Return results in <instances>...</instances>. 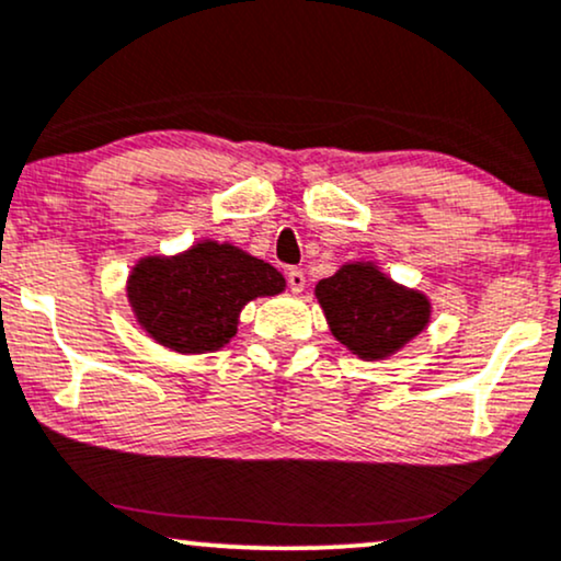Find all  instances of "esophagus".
Segmentation results:
<instances>
[{"instance_id": "34e87169", "label": "esophagus", "mask_w": 561, "mask_h": 561, "mask_svg": "<svg viewBox=\"0 0 561 561\" xmlns=\"http://www.w3.org/2000/svg\"><path fill=\"white\" fill-rule=\"evenodd\" d=\"M287 285L293 293H302V287H306V274H302V268H287Z\"/></svg>"}]
</instances>
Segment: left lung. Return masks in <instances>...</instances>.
Returning a JSON list of instances; mask_svg holds the SVG:
<instances>
[{
    "label": "left lung",
    "instance_id": "left-lung-1",
    "mask_svg": "<svg viewBox=\"0 0 561 561\" xmlns=\"http://www.w3.org/2000/svg\"><path fill=\"white\" fill-rule=\"evenodd\" d=\"M329 329L363 360H383L428 327L431 302L417 289L391 282L366 261L345 263L316 285Z\"/></svg>",
    "mask_w": 561,
    "mask_h": 561
}]
</instances>
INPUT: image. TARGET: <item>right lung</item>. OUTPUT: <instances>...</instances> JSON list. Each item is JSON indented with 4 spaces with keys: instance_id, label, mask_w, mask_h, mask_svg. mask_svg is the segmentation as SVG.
<instances>
[{
    "instance_id": "right-lung-1",
    "label": "right lung",
    "mask_w": 561,
    "mask_h": 561,
    "mask_svg": "<svg viewBox=\"0 0 561 561\" xmlns=\"http://www.w3.org/2000/svg\"><path fill=\"white\" fill-rule=\"evenodd\" d=\"M285 289L272 263L201 240L178 255H146L127 276V300L144 332L174 353H214L238 334L240 310Z\"/></svg>"
}]
</instances>
